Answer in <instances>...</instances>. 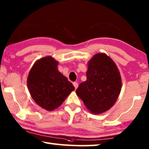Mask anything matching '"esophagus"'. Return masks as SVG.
I'll list each match as a JSON object with an SVG mask.
<instances>
[{"label": "esophagus", "mask_w": 149, "mask_h": 149, "mask_svg": "<svg viewBox=\"0 0 149 149\" xmlns=\"http://www.w3.org/2000/svg\"><path fill=\"white\" fill-rule=\"evenodd\" d=\"M73 85H74V87H75V89H77V87H78V83H77V82H74V83H73Z\"/></svg>", "instance_id": "esophagus-1"}]
</instances>
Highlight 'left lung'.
<instances>
[{
  "label": "left lung",
  "mask_w": 149,
  "mask_h": 149,
  "mask_svg": "<svg viewBox=\"0 0 149 149\" xmlns=\"http://www.w3.org/2000/svg\"><path fill=\"white\" fill-rule=\"evenodd\" d=\"M87 80L80 84L77 95L93 114L105 112L113 106L122 89L120 71L105 53L95 54L88 62Z\"/></svg>",
  "instance_id": "obj_1"
}]
</instances>
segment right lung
<instances>
[{"mask_svg": "<svg viewBox=\"0 0 149 149\" xmlns=\"http://www.w3.org/2000/svg\"><path fill=\"white\" fill-rule=\"evenodd\" d=\"M58 62L50 56L38 60L27 77L31 97L42 108L53 111L62 105L74 87L58 69Z\"/></svg>", "mask_w": 149, "mask_h": 149, "instance_id": "add662e5", "label": "right lung"}]
</instances>
